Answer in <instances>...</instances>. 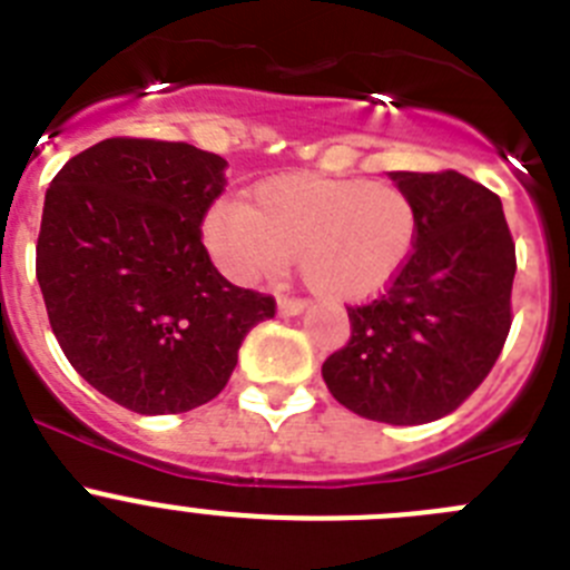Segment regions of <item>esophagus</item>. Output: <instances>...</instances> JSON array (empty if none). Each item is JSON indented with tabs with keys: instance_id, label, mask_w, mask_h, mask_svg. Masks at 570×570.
Returning <instances> with one entry per match:
<instances>
[{
	"instance_id": "esophagus-1",
	"label": "esophagus",
	"mask_w": 570,
	"mask_h": 570,
	"mask_svg": "<svg viewBox=\"0 0 570 570\" xmlns=\"http://www.w3.org/2000/svg\"><path fill=\"white\" fill-rule=\"evenodd\" d=\"M303 309H306V301H301V297H278V315L295 317Z\"/></svg>"
}]
</instances>
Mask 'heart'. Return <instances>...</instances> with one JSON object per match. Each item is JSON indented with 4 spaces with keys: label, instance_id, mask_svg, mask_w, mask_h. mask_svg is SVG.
<instances>
[{
    "label": "heart",
    "instance_id": "b5f03b06",
    "mask_svg": "<svg viewBox=\"0 0 570 570\" xmlns=\"http://www.w3.org/2000/svg\"><path fill=\"white\" fill-rule=\"evenodd\" d=\"M205 247L238 284L278 275L301 258L306 284L326 301H365L413 255L416 202L363 177H292L258 185L253 205L222 202L207 213Z\"/></svg>",
    "mask_w": 570,
    "mask_h": 570
}]
</instances>
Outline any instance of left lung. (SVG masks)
<instances>
[{
	"label": "left lung",
	"mask_w": 570,
	"mask_h": 570,
	"mask_svg": "<svg viewBox=\"0 0 570 570\" xmlns=\"http://www.w3.org/2000/svg\"><path fill=\"white\" fill-rule=\"evenodd\" d=\"M419 210L405 269L345 306L351 337L323 363L340 405L385 424L453 413L501 357L512 328L514 242L501 196L459 171H393Z\"/></svg>",
	"instance_id": "1"
}]
</instances>
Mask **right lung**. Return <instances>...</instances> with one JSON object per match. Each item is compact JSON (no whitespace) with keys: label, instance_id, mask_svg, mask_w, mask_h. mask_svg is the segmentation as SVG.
I'll use <instances>...</instances> for the list:
<instances>
[{"label":"right lung","instance_id":"right-lung-1","mask_svg":"<svg viewBox=\"0 0 570 570\" xmlns=\"http://www.w3.org/2000/svg\"><path fill=\"white\" fill-rule=\"evenodd\" d=\"M227 163L188 142L109 137L52 177L36 278L69 365L120 407L163 416L225 391L275 297L213 267L202 222Z\"/></svg>","mask_w":570,"mask_h":570}]
</instances>
